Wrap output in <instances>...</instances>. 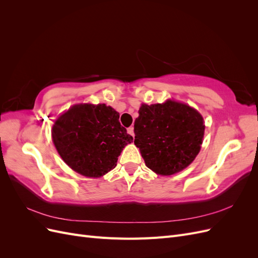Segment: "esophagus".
Instances as JSON below:
<instances>
[{"mask_svg": "<svg viewBox=\"0 0 258 258\" xmlns=\"http://www.w3.org/2000/svg\"><path fill=\"white\" fill-rule=\"evenodd\" d=\"M128 134L130 135V136H132V137H134L135 138V128L134 127H129L128 128Z\"/></svg>", "mask_w": 258, "mask_h": 258, "instance_id": "obj_1", "label": "esophagus"}]
</instances>
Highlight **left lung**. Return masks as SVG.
Masks as SVG:
<instances>
[{"instance_id": "left-lung-1", "label": "left lung", "mask_w": 258, "mask_h": 258, "mask_svg": "<svg viewBox=\"0 0 258 258\" xmlns=\"http://www.w3.org/2000/svg\"><path fill=\"white\" fill-rule=\"evenodd\" d=\"M202 116L187 104L168 100L142 104L135 121V144L147 168L160 175L179 172L196 158L202 144Z\"/></svg>"}]
</instances>
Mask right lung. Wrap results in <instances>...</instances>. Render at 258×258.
<instances>
[{
    "label": "right lung",
    "mask_w": 258,
    "mask_h": 258,
    "mask_svg": "<svg viewBox=\"0 0 258 258\" xmlns=\"http://www.w3.org/2000/svg\"><path fill=\"white\" fill-rule=\"evenodd\" d=\"M52 141L61 158L77 173L102 176L116 167L132 138L119 122V113L105 104H79L52 126Z\"/></svg>",
    "instance_id": "right-lung-1"
}]
</instances>
